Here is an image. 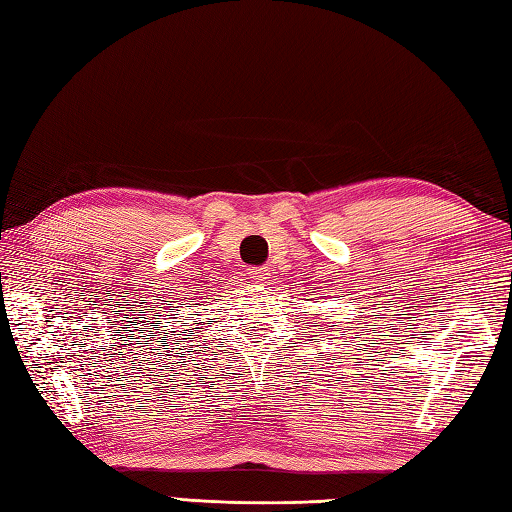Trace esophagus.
<instances>
[{
  "mask_svg": "<svg viewBox=\"0 0 512 512\" xmlns=\"http://www.w3.org/2000/svg\"><path fill=\"white\" fill-rule=\"evenodd\" d=\"M249 274V278L254 280V283H258V285H263V283H267L269 280V276H271V271L267 269V267H252L247 271Z\"/></svg>",
  "mask_w": 512,
  "mask_h": 512,
  "instance_id": "1",
  "label": "esophagus"
}]
</instances>
